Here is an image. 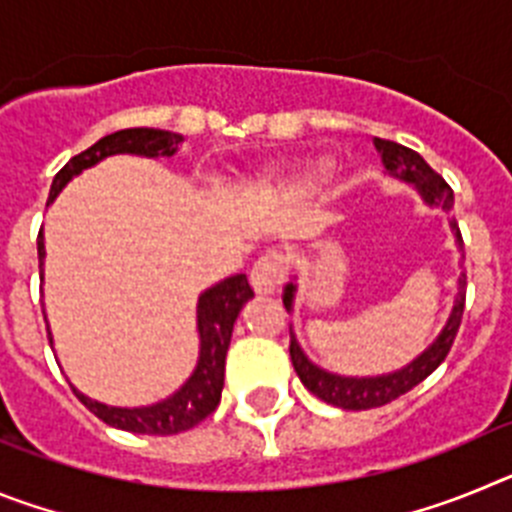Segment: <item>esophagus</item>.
<instances>
[{"label": "esophagus", "mask_w": 512, "mask_h": 512, "mask_svg": "<svg viewBox=\"0 0 512 512\" xmlns=\"http://www.w3.org/2000/svg\"><path fill=\"white\" fill-rule=\"evenodd\" d=\"M287 266L282 253H264L251 269V287L256 295H274L284 282Z\"/></svg>", "instance_id": "esophagus-1"}]
</instances>
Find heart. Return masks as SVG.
<instances>
[{"label":"heart","instance_id":"1","mask_svg":"<svg viewBox=\"0 0 512 512\" xmlns=\"http://www.w3.org/2000/svg\"><path fill=\"white\" fill-rule=\"evenodd\" d=\"M328 171H330V164H315V166H310L305 174L297 176V179H300L302 184H315V182H320V179H325V176H328Z\"/></svg>","mask_w":512,"mask_h":512}]
</instances>
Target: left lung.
Instances as JSON below:
<instances>
[{
	"label": "left lung",
	"mask_w": 512,
	"mask_h": 512,
	"mask_svg": "<svg viewBox=\"0 0 512 512\" xmlns=\"http://www.w3.org/2000/svg\"><path fill=\"white\" fill-rule=\"evenodd\" d=\"M374 148L382 156L384 174L397 179V182H405L410 187H415V192L420 194V200L428 207H441L443 212L454 210V192H451L449 184L443 182L431 166L425 164L420 153L382 138H374ZM449 225L456 238V246H459L461 256H464V243H461V233L456 228L454 217L449 220ZM295 295L297 277H292L284 284L282 295L287 312H292V307H295ZM464 297H467V274L461 271L459 282H456L454 307H451L441 333L410 364H405L402 369H395V372L377 374V377H341V374L328 372V369H323V366L307 359V354L302 351L300 343H297L295 330L289 325V336H292V341H289V356H292V366H295L297 377H300V382L305 384L307 390L315 397H320L323 402H328V405H336V408L343 410L382 408L387 402L397 400L400 395L413 390L415 384H420L428 374L436 372L438 364L446 359V354L451 351V343H454L456 333H459L461 315H464Z\"/></svg>",
	"instance_id": "left-lung-1"
}]
</instances>
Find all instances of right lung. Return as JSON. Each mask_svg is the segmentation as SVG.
<instances>
[{"instance_id": "obj_1", "label": "right lung", "mask_w": 512, "mask_h": 512, "mask_svg": "<svg viewBox=\"0 0 512 512\" xmlns=\"http://www.w3.org/2000/svg\"><path fill=\"white\" fill-rule=\"evenodd\" d=\"M184 143V135L169 133V130H153V128H130L117 130L112 135H104L94 143L92 148L81 151L74 156L69 164L63 166L56 174L51 184V194H48V205L56 202L61 189L79 176L84 169H92L99 161L107 156H120V153H130V156H146V158H169L179 151ZM38 261H40V279H43V264H45V241L43 230L38 235ZM253 297V289L248 287L246 274H233V277L223 279V282L212 284L205 289L197 300V333H200V356H197V366L189 374L187 382L169 395L166 400L153 402V405H140V408H112L104 402L92 400L84 392H79L71 384V390L76 392L84 405L104 420L112 428L130 433H148V436H174L194 428V425L205 420L207 415L215 413L220 405V395H223L225 382V356H228L230 336H233V325L241 315L243 305ZM45 328H48V338H51L53 348V333L48 318H45Z\"/></svg>"}]
</instances>
